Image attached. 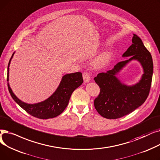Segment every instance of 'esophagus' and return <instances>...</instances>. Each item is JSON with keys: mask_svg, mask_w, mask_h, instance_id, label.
Wrapping results in <instances>:
<instances>
[{"mask_svg": "<svg viewBox=\"0 0 160 160\" xmlns=\"http://www.w3.org/2000/svg\"><path fill=\"white\" fill-rule=\"evenodd\" d=\"M82 78L83 79H84V81L85 82H88L90 80V73L87 72H85L83 73L82 74Z\"/></svg>", "mask_w": 160, "mask_h": 160, "instance_id": "obj_1", "label": "esophagus"}]
</instances>
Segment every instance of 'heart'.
Returning a JSON list of instances; mask_svg holds the SVG:
<instances>
[{
  "instance_id": "1",
  "label": "heart",
  "mask_w": 160,
  "mask_h": 160,
  "mask_svg": "<svg viewBox=\"0 0 160 160\" xmlns=\"http://www.w3.org/2000/svg\"><path fill=\"white\" fill-rule=\"evenodd\" d=\"M109 60V55L108 53L104 52L96 60V64L99 66H103L107 64Z\"/></svg>"
}]
</instances>
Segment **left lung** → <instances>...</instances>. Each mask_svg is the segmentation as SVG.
I'll use <instances>...</instances> for the list:
<instances>
[{"instance_id":"obj_1","label":"left lung","mask_w":160,"mask_h":160,"mask_svg":"<svg viewBox=\"0 0 160 160\" xmlns=\"http://www.w3.org/2000/svg\"><path fill=\"white\" fill-rule=\"evenodd\" d=\"M122 57H130L117 63L112 70L98 73L94 79L100 88V94L94 102V107L101 116L108 119L121 118L138 108L147 100L151 87L152 58L139 36L133 34L132 44ZM133 59L140 62L144 73L139 83L128 86L121 83L116 75Z\"/></svg>"}]
</instances>
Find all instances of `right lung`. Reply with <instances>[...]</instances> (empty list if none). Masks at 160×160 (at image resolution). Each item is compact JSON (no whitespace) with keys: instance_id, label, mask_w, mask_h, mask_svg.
<instances>
[{"instance_id":"right-lung-1","label":"right lung","mask_w":160,"mask_h":160,"mask_svg":"<svg viewBox=\"0 0 160 160\" xmlns=\"http://www.w3.org/2000/svg\"><path fill=\"white\" fill-rule=\"evenodd\" d=\"M14 53L8 66L7 74L8 87L13 100L30 115L40 119L52 118L60 115L67 107L72 92L83 82L82 73L75 72L64 75L55 92L47 100L38 103L28 104L21 101L13 94L8 82L9 66Z\"/></svg>"}]
</instances>
